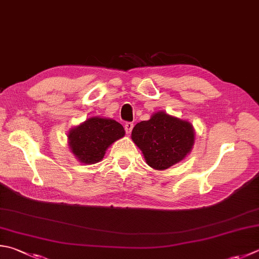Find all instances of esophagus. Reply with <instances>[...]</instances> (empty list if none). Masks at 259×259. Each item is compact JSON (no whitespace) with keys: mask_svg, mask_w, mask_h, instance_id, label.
<instances>
[{"mask_svg":"<svg viewBox=\"0 0 259 259\" xmlns=\"http://www.w3.org/2000/svg\"><path fill=\"white\" fill-rule=\"evenodd\" d=\"M125 132H126V134H131V132H132V130H133V127H134V124L133 123H131V121H127V123L125 124Z\"/></svg>","mask_w":259,"mask_h":259,"instance_id":"34e87169","label":"esophagus"}]
</instances>
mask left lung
<instances>
[{
  "instance_id": "8db88e82",
  "label": "left lung",
  "mask_w": 259,
  "mask_h": 259,
  "mask_svg": "<svg viewBox=\"0 0 259 259\" xmlns=\"http://www.w3.org/2000/svg\"><path fill=\"white\" fill-rule=\"evenodd\" d=\"M132 140L142 151L150 167L164 170L185 159L192 151L195 133L189 121L158 111L149 120L134 126Z\"/></svg>"
}]
</instances>
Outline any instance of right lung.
Wrapping results in <instances>:
<instances>
[{"label": "right lung", "mask_w": 259, "mask_h": 259, "mask_svg": "<svg viewBox=\"0 0 259 259\" xmlns=\"http://www.w3.org/2000/svg\"><path fill=\"white\" fill-rule=\"evenodd\" d=\"M125 135L118 121L91 117L69 131L70 149L81 163L94 164L102 160L107 149Z\"/></svg>", "instance_id": "right-lung-1"}]
</instances>
